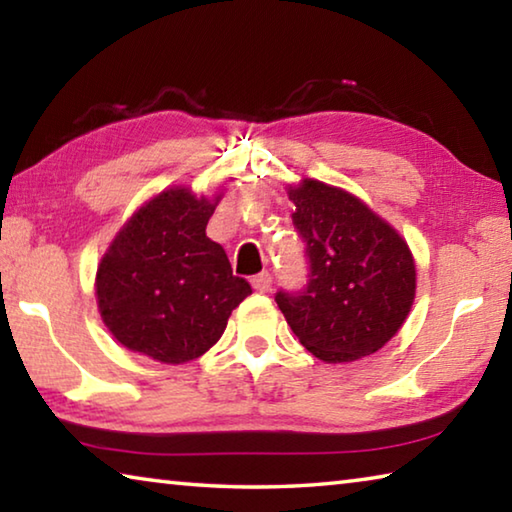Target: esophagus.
Returning <instances> with one entry per match:
<instances>
[{"label":"esophagus","instance_id":"34e87169","mask_svg":"<svg viewBox=\"0 0 512 512\" xmlns=\"http://www.w3.org/2000/svg\"><path fill=\"white\" fill-rule=\"evenodd\" d=\"M271 284H273V277L268 271H262L253 277V289L259 293H266L268 289H271Z\"/></svg>","mask_w":512,"mask_h":512}]
</instances>
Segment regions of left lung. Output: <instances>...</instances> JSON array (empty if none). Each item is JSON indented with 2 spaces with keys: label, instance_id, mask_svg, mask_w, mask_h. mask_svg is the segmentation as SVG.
<instances>
[{
  "label": "left lung",
  "instance_id": "1",
  "mask_svg": "<svg viewBox=\"0 0 512 512\" xmlns=\"http://www.w3.org/2000/svg\"><path fill=\"white\" fill-rule=\"evenodd\" d=\"M293 225L305 241V287L275 302L305 348L327 363L377 352L397 334L415 296L406 241L359 198L318 180L291 189Z\"/></svg>",
  "mask_w": 512,
  "mask_h": 512
}]
</instances>
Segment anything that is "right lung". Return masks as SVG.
I'll return each instance as SVG.
<instances>
[{"mask_svg": "<svg viewBox=\"0 0 512 512\" xmlns=\"http://www.w3.org/2000/svg\"><path fill=\"white\" fill-rule=\"evenodd\" d=\"M214 203L169 189L146 203L112 241L97 271V300L112 336L162 363L201 357L253 289L232 275L205 235Z\"/></svg>", "mask_w": 512, "mask_h": 512, "instance_id": "obj_1", "label": "right lung"}]
</instances>
